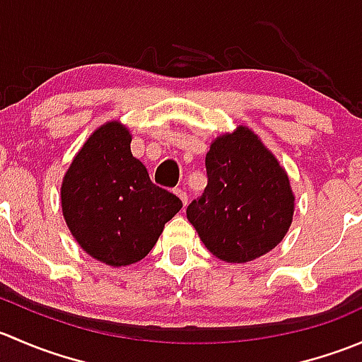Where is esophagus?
<instances>
[{
    "mask_svg": "<svg viewBox=\"0 0 362 362\" xmlns=\"http://www.w3.org/2000/svg\"><path fill=\"white\" fill-rule=\"evenodd\" d=\"M175 194H177L178 198L182 199V203H184V206H185V204H187V199H189V196H187V192L184 191V189H175Z\"/></svg>",
    "mask_w": 362,
    "mask_h": 362,
    "instance_id": "1",
    "label": "esophagus"
}]
</instances>
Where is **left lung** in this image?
<instances>
[{
  "label": "left lung",
  "mask_w": 362,
  "mask_h": 362,
  "mask_svg": "<svg viewBox=\"0 0 362 362\" xmlns=\"http://www.w3.org/2000/svg\"><path fill=\"white\" fill-rule=\"evenodd\" d=\"M208 184L187 218L215 257L247 262L279 245L294 196L279 160L247 127L217 138L204 159Z\"/></svg>",
  "instance_id": "obj_1"
}]
</instances>
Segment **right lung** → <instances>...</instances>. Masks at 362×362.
Returning a JSON list of instances; mask_svg holds the SVG:
<instances>
[{
    "label": "right lung",
    "instance_id": "add662e5",
    "mask_svg": "<svg viewBox=\"0 0 362 362\" xmlns=\"http://www.w3.org/2000/svg\"><path fill=\"white\" fill-rule=\"evenodd\" d=\"M66 224L83 250L110 266L141 261L182 202L148 177L119 122L94 131L61 187Z\"/></svg>",
    "mask_w": 362,
    "mask_h": 362
}]
</instances>
